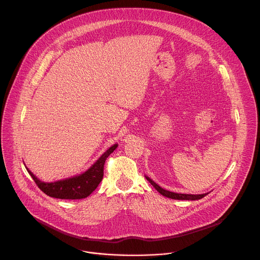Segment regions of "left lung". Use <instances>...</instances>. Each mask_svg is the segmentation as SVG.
Segmentation results:
<instances>
[{"mask_svg":"<svg viewBox=\"0 0 260 260\" xmlns=\"http://www.w3.org/2000/svg\"><path fill=\"white\" fill-rule=\"evenodd\" d=\"M146 179L149 181L151 183V185H153V187L160 193L162 194L164 197H167V198H170V199H173V200H185V201H196V200H201L203 199L204 197H206L208 193H204V194H184V193H176V192H171V191H168L164 188H161L160 186H158V185L153 182L150 178L146 177Z\"/></svg>","mask_w":260,"mask_h":260,"instance_id":"left-lung-1","label":"left lung"}]
</instances>
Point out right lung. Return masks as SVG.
Wrapping results in <instances>:
<instances>
[{"label":"right lung","instance_id":"obj_1","mask_svg":"<svg viewBox=\"0 0 260 260\" xmlns=\"http://www.w3.org/2000/svg\"><path fill=\"white\" fill-rule=\"evenodd\" d=\"M117 148V144L110 147L109 149L96 160V162L88 169L85 173L69 178L66 180H60L52 183H44L37 179V177L28 171L35 183L45 194L61 200H81L87 198L94 189L99 186L103 176H104V165L107 157L112 153Z\"/></svg>","mask_w":260,"mask_h":260}]
</instances>
